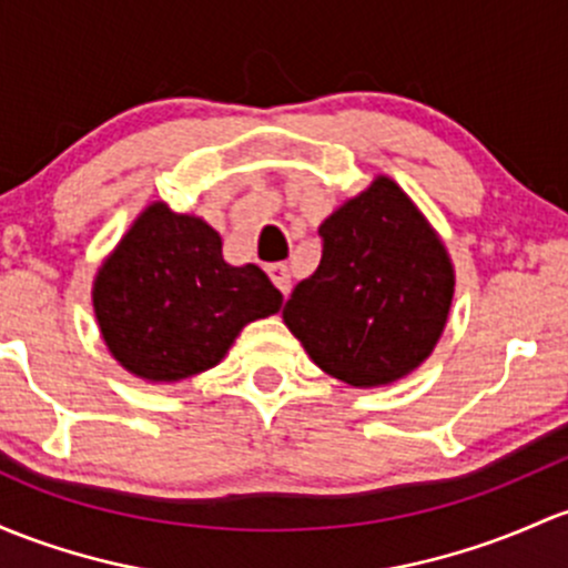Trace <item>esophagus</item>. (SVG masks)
Wrapping results in <instances>:
<instances>
[{
    "mask_svg": "<svg viewBox=\"0 0 568 568\" xmlns=\"http://www.w3.org/2000/svg\"><path fill=\"white\" fill-rule=\"evenodd\" d=\"M267 276H271V282L282 290V295L286 297L290 295V267L284 265V262H273V265H267Z\"/></svg>",
    "mask_w": 568,
    "mask_h": 568,
    "instance_id": "obj_1",
    "label": "esophagus"
}]
</instances>
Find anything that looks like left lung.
<instances>
[{
    "instance_id": "1",
    "label": "left lung",
    "mask_w": 568,
    "mask_h": 568,
    "mask_svg": "<svg viewBox=\"0 0 568 568\" xmlns=\"http://www.w3.org/2000/svg\"><path fill=\"white\" fill-rule=\"evenodd\" d=\"M320 267L292 290L284 325L325 374L382 387L430 357L455 271L423 211L387 175L320 224Z\"/></svg>"
}]
</instances>
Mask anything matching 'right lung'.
Segmentation results:
<instances>
[{"label":"right lung","mask_w":568,"mask_h":568,"mask_svg":"<svg viewBox=\"0 0 568 568\" xmlns=\"http://www.w3.org/2000/svg\"><path fill=\"white\" fill-rule=\"evenodd\" d=\"M111 355L145 382H181L222 363L237 333L282 308L257 265H227L209 222L151 203L94 276Z\"/></svg>","instance_id":"1"}]
</instances>
